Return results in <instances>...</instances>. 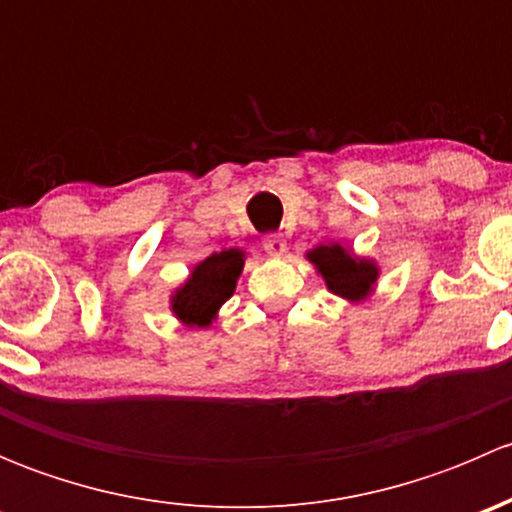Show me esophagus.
Wrapping results in <instances>:
<instances>
[{
  "label": "esophagus",
  "mask_w": 512,
  "mask_h": 512,
  "mask_svg": "<svg viewBox=\"0 0 512 512\" xmlns=\"http://www.w3.org/2000/svg\"><path fill=\"white\" fill-rule=\"evenodd\" d=\"M265 250L272 257H282L287 252V240L282 235H267L265 237Z\"/></svg>",
  "instance_id": "34e87169"
}]
</instances>
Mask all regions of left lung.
<instances>
[{
    "label": "left lung",
    "mask_w": 512,
    "mask_h": 512,
    "mask_svg": "<svg viewBox=\"0 0 512 512\" xmlns=\"http://www.w3.org/2000/svg\"><path fill=\"white\" fill-rule=\"evenodd\" d=\"M304 257L312 262L329 292L347 299L349 304L364 302L376 292L381 267L374 257L356 255L352 247L339 242H319L317 247L304 252Z\"/></svg>",
    "instance_id": "left-lung-1"
}]
</instances>
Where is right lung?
<instances>
[{
	"label": "right lung",
	"instance_id": "add662e5",
	"mask_svg": "<svg viewBox=\"0 0 512 512\" xmlns=\"http://www.w3.org/2000/svg\"><path fill=\"white\" fill-rule=\"evenodd\" d=\"M247 252L240 247L213 252L193 265L190 275L170 292V312L183 327L208 329L218 319L220 307L235 294Z\"/></svg>",
	"mask_w": 512,
	"mask_h": 512
}]
</instances>
